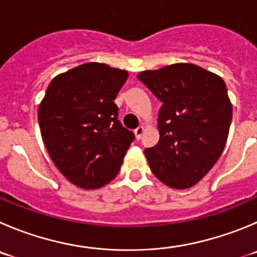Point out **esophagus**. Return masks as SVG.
I'll list each match as a JSON object with an SVG mask.
<instances>
[{
  "mask_svg": "<svg viewBox=\"0 0 257 257\" xmlns=\"http://www.w3.org/2000/svg\"><path fill=\"white\" fill-rule=\"evenodd\" d=\"M143 132H145V126H138V128L136 129V131H134V136H136V138L138 141L141 140V137H142V134H143Z\"/></svg>",
  "mask_w": 257,
  "mask_h": 257,
  "instance_id": "esophagus-1",
  "label": "esophagus"
}]
</instances>
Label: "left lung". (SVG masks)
<instances>
[{
  "mask_svg": "<svg viewBox=\"0 0 257 257\" xmlns=\"http://www.w3.org/2000/svg\"><path fill=\"white\" fill-rule=\"evenodd\" d=\"M137 77L162 102L160 141L145 150L151 171L170 188L195 185L226 146L232 120L226 83L191 63L141 72Z\"/></svg>",
  "mask_w": 257,
  "mask_h": 257,
  "instance_id": "8db88e82",
  "label": "left lung"
}]
</instances>
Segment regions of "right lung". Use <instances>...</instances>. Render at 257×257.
Listing matches in <instances>:
<instances>
[{"label":"right lung","mask_w":257,"mask_h":257,"mask_svg":"<svg viewBox=\"0 0 257 257\" xmlns=\"http://www.w3.org/2000/svg\"><path fill=\"white\" fill-rule=\"evenodd\" d=\"M128 72L85 63L52 80L38 120L48 153L74 185L99 189L117 175L134 133L114 102Z\"/></svg>","instance_id":"add662e5"}]
</instances>
